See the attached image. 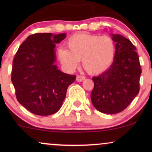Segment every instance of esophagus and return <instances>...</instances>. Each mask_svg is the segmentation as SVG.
<instances>
[{
	"label": "esophagus",
	"instance_id": "esophagus-1",
	"mask_svg": "<svg viewBox=\"0 0 152 152\" xmlns=\"http://www.w3.org/2000/svg\"><path fill=\"white\" fill-rule=\"evenodd\" d=\"M85 80V77L84 76H81V75H77L76 77V80L77 81V82H82L83 80Z\"/></svg>",
	"mask_w": 152,
	"mask_h": 152
}]
</instances>
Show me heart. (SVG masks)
<instances>
[{"label":"heart","instance_id":"heart-1","mask_svg":"<svg viewBox=\"0 0 152 152\" xmlns=\"http://www.w3.org/2000/svg\"><path fill=\"white\" fill-rule=\"evenodd\" d=\"M66 48H59L58 57L66 70L72 71L80 60L89 74L103 72L111 66L115 56V43L111 37L80 33L70 37Z\"/></svg>","mask_w":152,"mask_h":152}]
</instances>
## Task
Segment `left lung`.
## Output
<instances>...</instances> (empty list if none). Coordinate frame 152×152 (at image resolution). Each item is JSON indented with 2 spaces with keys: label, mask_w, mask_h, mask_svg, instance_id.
I'll use <instances>...</instances> for the list:
<instances>
[{
  "label": "left lung",
  "mask_w": 152,
  "mask_h": 152,
  "mask_svg": "<svg viewBox=\"0 0 152 152\" xmlns=\"http://www.w3.org/2000/svg\"><path fill=\"white\" fill-rule=\"evenodd\" d=\"M115 43L113 62L109 69L93 77V105L104 113L115 114L125 109L140 90L141 72L136 48L120 34H112Z\"/></svg>",
  "instance_id": "obj_1"
}]
</instances>
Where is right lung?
<instances>
[{
    "label": "right lung",
    "mask_w": 152,
    "mask_h": 152,
    "mask_svg": "<svg viewBox=\"0 0 152 152\" xmlns=\"http://www.w3.org/2000/svg\"><path fill=\"white\" fill-rule=\"evenodd\" d=\"M66 34L37 33L20 45L13 61L12 82L20 104L31 113L49 115L59 111L75 75L61 72L55 65L56 43Z\"/></svg>",
    "instance_id": "obj_1"
}]
</instances>
